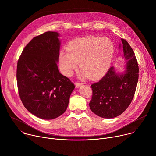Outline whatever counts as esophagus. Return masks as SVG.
<instances>
[{"label": "esophagus", "mask_w": 156, "mask_h": 156, "mask_svg": "<svg viewBox=\"0 0 156 156\" xmlns=\"http://www.w3.org/2000/svg\"><path fill=\"white\" fill-rule=\"evenodd\" d=\"M82 86H83V83H75V86L77 88H79V87H80Z\"/></svg>", "instance_id": "esophagus-1"}]
</instances>
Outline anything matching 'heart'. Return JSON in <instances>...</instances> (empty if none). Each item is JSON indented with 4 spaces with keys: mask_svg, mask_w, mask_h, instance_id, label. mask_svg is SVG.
<instances>
[{
    "mask_svg": "<svg viewBox=\"0 0 156 156\" xmlns=\"http://www.w3.org/2000/svg\"><path fill=\"white\" fill-rule=\"evenodd\" d=\"M114 54V44L109 38L88 36L70 41L67 50L59 52L58 62L62 73L71 76L80 63L81 78L97 80L108 70Z\"/></svg>",
    "mask_w": 156,
    "mask_h": 156,
    "instance_id": "1",
    "label": "heart"
}]
</instances>
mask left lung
Wrapping results in <instances>:
<instances>
[{"mask_svg": "<svg viewBox=\"0 0 156 156\" xmlns=\"http://www.w3.org/2000/svg\"><path fill=\"white\" fill-rule=\"evenodd\" d=\"M125 70L117 72L112 66L98 83L91 85L93 96L90 103L92 112L105 119L121 115L128 108L134 97L138 80L139 69L134 52L128 42L121 39Z\"/></svg>", "mask_w": 156, "mask_h": 156, "instance_id": "obj_1", "label": "left lung"}]
</instances>
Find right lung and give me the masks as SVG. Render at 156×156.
<instances>
[{"label": "right lung", "mask_w": 156, "mask_h": 156, "mask_svg": "<svg viewBox=\"0 0 156 156\" xmlns=\"http://www.w3.org/2000/svg\"><path fill=\"white\" fill-rule=\"evenodd\" d=\"M60 34L48 31L34 37L25 48L17 63L20 98L36 117L52 120L67 108L75 85L62 75L57 63Z\"/></svg>", "instance_id": "right-lung-1"}]
</instances>
